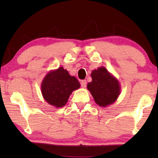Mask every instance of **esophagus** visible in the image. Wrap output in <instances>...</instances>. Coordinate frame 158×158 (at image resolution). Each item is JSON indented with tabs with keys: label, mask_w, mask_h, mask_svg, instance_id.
<instances>
[{
	"label": "esophagus",
	"mask_w": 158,
	"mask_h": 158,
	"mask_svg": "<svg viewBox=\"0 0 158 158\" xmlns=\"http://www.w3.org/2000/svg\"><path fill=\"white\" fill-rule=\"evenodd\" d=\"M81 87L85 88L86 85H87V81H86L85 80H83V81H81Z\"/></svg>",
	"instance_id": "1"
}]
</instances>
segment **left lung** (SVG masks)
Returning <instances> with one entry per match:
<instances>
[{
    "mask_svg": "<svg viewBox=\"0 0 158 158\" xmlns=\"http://www.w3.org/2000/svg\"><path fill=\"white\" fill-rule=\"evenodd\" d=\"M92 81L87 87L96 103L100 106L106 107L111 104L120 94L119 83L103 67L93 70Z\"/></svg>",
    "mask_w": 158,
    "mask_h": 158,
    "instance_id": "1",
    "label": "left lung"
}]
</instances>
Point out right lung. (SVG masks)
<instances>
[{"instance_id":"add662e5","label":"right lung","mask_w":158,"mask_h":158,"mask_svg":"<svg viewBox=\"0 0 158 158\" xmlns=\"http://www.w3.org/2000/svg\"><path fill=\"white\" fill-rule=\"evenodd\" d=\"M79 88L78 81L61 67L49 73L44 77L42 93L47 103L60 108L66 104L72 92Z\"/></svg>"}]
</instances>
